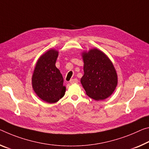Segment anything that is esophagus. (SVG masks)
Masks as SVG:
<instances>
[{
	"mask_svg": "<svg viewBox=\"0 0 149 149\" xmlns=\"http://www.w3.org/2000/svg\"><path fill=\"white\" fill-rule=\"evenodd\" d=\"M79 81H78V79H77V78H74V79H70V82L71 84H74V83H77V82H78Z\"/></svg>",
	"mask_w": 149,
	"mask_h": 149,
	"instance_id": "34e87169",
	"label": "esophagus"
}]
</instances>
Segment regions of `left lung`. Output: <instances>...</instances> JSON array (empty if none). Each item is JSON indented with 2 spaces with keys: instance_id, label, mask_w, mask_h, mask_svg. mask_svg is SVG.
<instances>
[{
  "instance_id": "8db88e82",
  "label": "left lung",
  "mask_w": 149,
  "mask_h": 149,
  "mask_svg": "<svg viewBox=\"0 0 149 149\" xmlns=\"http://www.w3.org/2000/svg\"><path fill=\"white\" fill-rule=\"evenodd\" d=\"M84 74L81 83L86 94L95 100H103L113 93L117 85L114 66L107 56L97 49L83 54Z\"/></svg>"
}]
</instances>
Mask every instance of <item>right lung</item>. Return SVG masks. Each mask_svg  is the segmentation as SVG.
I'll return each instance as SVG.
<instances>
[{"mask_svg": "<svg viewBox=\"0 0 149 149\" xmlns=\"http://www.w3.org/2000/svg\"><path fill=\"white\" fill-rule=\"evenodd\" d=\"M58 52L50 49L43 54L36 63L32 75L33 89L37 95L49 103L57 102L65 94L63 79L56 62Z\"/></svg>", "mask_w": 149, "mask_h": 149, "instance_id": "1", "label": "right lung"}]
</instances>
